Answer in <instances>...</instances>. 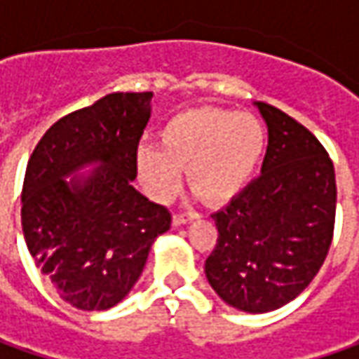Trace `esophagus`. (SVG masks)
Listing matches in <instances>:
<instances>
[{"instance_id":"esophagus-1","label":"esophagus","mask_w":359,"mask_h":359,"mask_svg":"<svg viewBox=\"0 0 359 359\" xmlns=\"http://www.w3.org/2000/svg\"><path fill=\"white\" fill-rule=\"evenodd\" d=\"M198 217H200L198 214H175L173 215V226H186L187 222L198 219Z\"/></svg>"}]
</instances>
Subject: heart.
Returning a JSON list of instances; mask_svg holds the SVG:
<instances>
[{
    "instance_id": "1",
    "label": "heart",
    "mask_w": 359,
    "mask_h": 359,
    "mask_svg": "<svg viewBox=\"0 0 359 359\" xmlns=\"http://www.w3.org/2000/svg\"><path fill=\"white\" fill-rule=\"evenodd\" d=\"M264 149L266 128L254 114L200 107L173 116L159 131V147L142 145L135 170L154 200H168L186 168L201 200L222 203L248 186Z\"/></svg>"
}]
</instances>
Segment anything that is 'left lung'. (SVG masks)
Instances as JSON below:
<instances>
[{
	"label": "left lung",
	"instance_id": "1",
	"mask_svg": "<svg viewBox=\"0 0 359 359\" xmlns=\"http://www.w3.org/2000/svg\"><path fill=\"white\" fill-rule=\"evenodd\" d=\"M268 126L262 173L212 217L205 278L228 306L266 313L297 297L324 264L336 219L334 163L296 119L255 102Z\"/></svg>",
	"mask_w": 359,
	"mask_h": 359
}]
</instances>
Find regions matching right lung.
I'll return each mask as SVG.
<instances>
[{
  "label": "right lung",
  "instance_id": "right-lung-1",
  "mask_svg": "<svg viewBox=\"0 0 359 359\" xmlns=\"http://www.w3.org/2000/svg\"><path fill=\"white\" fill-rule=\"evenodd\" d=\"M151 97L109 93L77 109L46 131L27 161L23 238L35 266L77 310L119 304L140 280L151 243L172 226L163 205L131 186ZM90 165L93 172L75 175Z\"/></svg>",
  "mask_w": 359,
  "mask_h": 359
}]
</instances>
